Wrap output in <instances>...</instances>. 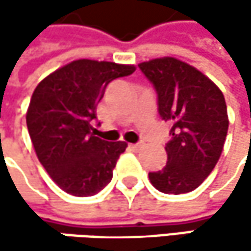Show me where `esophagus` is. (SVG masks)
Here are the masks:
<instances>
[{"instance_id":"34e87169","label":"esophagus","mask_w":251,"mask_h":251,"mask_svg":"<svg viewBox=\"0 0 251 251\" xmlns=\"http://www.w3.org/2000/svg\"><path fill=\"white\" fill-rule=\"evenodd\" d=\"M141 147H142L141 144H129V148H130L132 151H138Z\"/></svg>"}]
</instances>
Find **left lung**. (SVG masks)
I'll return each instance as SVG.
<instances>
[{"mask_svg": "<svg viewBox=\"0 0 251 251\" xmlns=\"http://www.w3.org/2000/svg\"><path fill=\"white\" fill-rule=\"evenodd\" d=\"M154 85L158 113L172 124L166 144L167 164L150 181L163 193L195 190L217 166L228 130L224 94L201 71L176 58L138 65Z\"/></svg>", "mask_w": 251, "mask_h": 251, "instance_id": "8db88e82", "label": "left lung"}]
</instances>
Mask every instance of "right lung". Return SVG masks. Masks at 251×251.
I'll return each mask as SVG.
<instances>
[{
    "label": "right lung",
    "instance_id": "1",
    "mask_svg": "<svg viewBox=\"0 0 251 251\" xmlns=\"http://www.w3.org/2000/svg\"><path fill=\"white\" fill-rule=\"evenodd\" d=\"M133 71V65L78 59L42 79L33 91L27 129L40 164L64 192L93 196L110 183L126 144L94 136L91 122L107 84Z\"/></svg>",
    "mask_w": 251,
    "mask_h": 251
}]
</instances>
